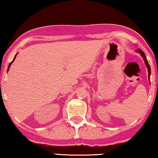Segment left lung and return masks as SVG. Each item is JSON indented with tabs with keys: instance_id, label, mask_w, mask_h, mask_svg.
<instances>
[{
	"instance_id": "obj_1",
	"label": "left lung",
	"mask_w": 158,
	"mask_h": 158,
	"mask_svg": "<svg viewBox=\"0 0 158 158\" xmlns=\"http://www.w3.org/2000/svg\"><path fill=\"white\" fill-rule=\"evenodd\" d=\"M136 52H137L139 53H140V55L141 56V57L143 58V59L144 60V63H145L147 67V68H148V81L150 82V76H151V68H150V65L148 64V60L146 59V57L145 54H144V53L143 52V51L141 49H137L136 50ZM151 83V82H150Z\"/></svg>"
}]
</instances>
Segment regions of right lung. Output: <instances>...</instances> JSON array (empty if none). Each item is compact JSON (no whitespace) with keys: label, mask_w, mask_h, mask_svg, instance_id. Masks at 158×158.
Returning <instances> with one entry per match:
<instances>
[{"label":"right lung","mask_w":158,"mask_h":158,"mask_svg":"<svg viewBox=\"0 0 158 158\" xmlns=\"http://www.w3.org/2000/svg\"><path fill=\"white\" fill-rule=\"evenodd\" d=\"M18 54V53H17V54H16L15 55V58H14V59H13V60L12 61V62L11 63H10V64H9V66H8V68H7V72H8L9 71V69H10V66H11V65H12V63H13V62H14V60H15V58H16V56H17V55Z\"/></svg>","instance_id":"1"}]
</instances>
